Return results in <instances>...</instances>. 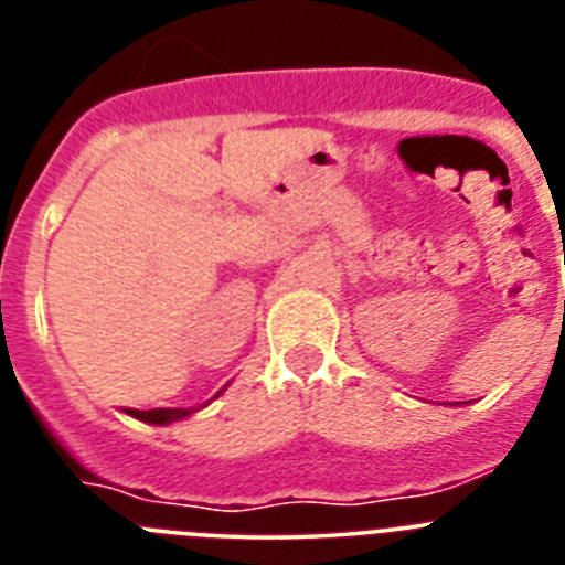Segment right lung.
Returning <instances> with one entry per match:
<instances>
[{"label": "right lung", "instance_id": "right-lung-1", "mask_svg": "<svg viewBox=\"0 0 565 565\" xmlns=\"http://www.w3.org/2000/svg\"><path fill=\"white\" fill-rule=\"evenodd\" d=\"M226 387H228V384H226ZM226 387H223V391H226ZM221 393H217V396H221ZM217 396H214V398H217ZM201 407H206V404H201ZM127 413L132 418H138V422H147V424H158V427H167V424L181 422V418H186V416H192V413H198V407H158V411H127Z\"/></svg>", "mask_w": 565, "mask_h": 565}]
</instances>
